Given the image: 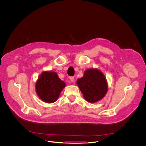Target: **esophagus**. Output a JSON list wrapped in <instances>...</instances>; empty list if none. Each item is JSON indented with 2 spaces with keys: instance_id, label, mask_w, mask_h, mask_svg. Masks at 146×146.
<instances>
[{
  "instance_id": "1",
  "label": "esophagus",
  "mask_w": 146,
  "mask_h": 146,
  "mask_svg": "<svg viewBox=\"0 0 146 146\" xmlns=\"http://www.w3.org/2000/svg\"><path fill=\"white\" fill-rule=\"evenodd\" d=\"M69 78H70V82H71L74 83L75 82V78H74V77H70Z\"/></svg>"
}]
</instances>
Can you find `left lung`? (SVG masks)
Returning <instances> with one entry per match:
<instances>
[{"label": "left lung", "instance_id": "left-lung-1", "mask_svg": "<svg viewBox=\"0 0 146 146\" xmlns=\"http://www.w3.org/2000/svg\"><path fill=\"white\" fill-rule=\"evenodd\" d=\"M77 84L84 98L91 103L102 99L108 91V84L105 76L97 69L85 70L83 76L77 80Z\"/></svg>", "mask_w": 146, "mask_h": 146}]
</instances>
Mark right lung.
Returning <instances> with one entry per match:
<instances>
[{
    "instance_id": "right-lung-1",
    "label": "right lung",
    "mask_w": 146,
    "mask_h": 146,
    "mask_svg": "<svg viewBox=\"0 0 146 146\" xmlns=\"http://www.w3.org/2000/svg\"><path fill=\"white\" fill-rule=\"evenodd\" d=\"M65 86L56 72L44 71L38 78L35 88L39 99L46 103H53L58 99Z\"/></svg>"
}]
</instances>
